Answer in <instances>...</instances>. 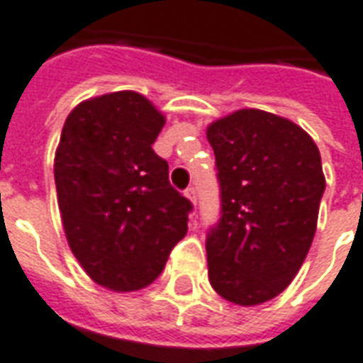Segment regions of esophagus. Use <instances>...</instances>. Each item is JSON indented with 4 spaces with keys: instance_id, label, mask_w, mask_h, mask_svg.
I'll return each mask as SVG.
<instances>
[{
    "instance_id": "34e87169",
    "label": "esophagus",
    "mask_w": 363,
    "mask_h": 363,
    "mask_svg": "<svg viewBox=\"0 0 363 363\" xmlns=\"http://www.w3.org/2000/svg\"><path fill=\"white\" fill-rule=\"evenodd\" d=\"M184 196L189 198L192 204H196V190L192 189V186H189V189L184 190Z\"/></svg>"
}]
</instances>
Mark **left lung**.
I'll return each instance as SVG.
<instances>
[{
  "label": "left lung",
  "mask_w": 363,
  "mask_h": 363,
  "mask_svg": "<svg viewBox=\"0 0 363 363\" xmlns=\"http://www.w3.org/2000/svg\"><path fill=\"white\" fill-rule=\"evenodd\" d=\"M221 218L206 237L208 278L231 303H264L296 278L317 231L319 147L291 120L243 108L208 126Z\"/></svg>",
  "instance_id": "left-lung-1"
}]
</instances>
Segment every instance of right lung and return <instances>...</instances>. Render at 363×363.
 I'll list each match as a JSON object with an SVG mask.
<instances>
[{
  "mask_svg": "<svg viewBox=\"0 0 363 363\" xmlns=\"http://www.w3.org/2000/svg\"><path fill=\"white\" fill-rule=\"evenodd\" d=\"M165 116L135 91L93 96L66 118L54 181L69 249L112 291L150 286L189 231L190 200L153 151Z\"/></svg>",
  "mask_w": 363,
  "mask_h": 363,
  "instance_id": "add662e5",
  "label": "right lung"
}]
</instances>
